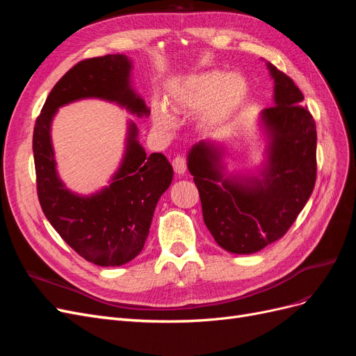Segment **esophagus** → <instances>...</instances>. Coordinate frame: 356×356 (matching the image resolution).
<instances>
[{
    "label": "esophagus",
    "instance_id": "34e87169",
    "mask_svg": "<svg viewBox=\"0 0 356 356\" xmlns=\"http://www.w3.org/2000/svg\"><path fill=\"white\" fill-rule=\"evenodd\" d=\"M172 166H174V170L178 175H184L187 172V160L182 156H177L172 160Z\"/></svg>",
    "mask_w": 356,
    "mask_h": 356
}]
</instances>
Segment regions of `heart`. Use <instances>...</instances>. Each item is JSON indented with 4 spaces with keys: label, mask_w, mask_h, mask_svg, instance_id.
Instances as JSON below:
<instances>
[{
    "label": "heart",
    "mask_w": 356,
    "mask_h": 356,
    "mask_svg": "<svg viewBox=\"0 0 356 356\" xmlns=\"http://www.w3.org/2000/svg\"><path fill=\"white\" fill-rule=\"evenodd\" d=\"M246 98L248 83L242 75L209 71L191 75L181 84L175 95V110L193 113L207 106L203 122L215 126L230 118L245 104ZM154 120L161 129L174 126V118L161 106L156 110Z\"/></svg>",
    "instance_id": "1"
}]
</instances>
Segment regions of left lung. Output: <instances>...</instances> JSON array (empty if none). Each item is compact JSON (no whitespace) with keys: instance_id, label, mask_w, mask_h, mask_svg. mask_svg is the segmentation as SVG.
Instances as JSON below:
<instances>
[{"instance_id":"left-lung-1","label":"left lung","mask_w":356,"mask_h":356,"mask_svg":"<svg viewBox=\"0 0 356 356\" xmlns=\"http://www.w3.org/2000/svg\"><path fill=\"white\" fill-rule=\"evenodd\" d=\"M275 80V106L261 113L267 135L260 175H224V149L202 141L187 166L197 186L203 221L225 251L252 254L288 232L316 181V124L303 93L286 74L267 63Z\"/></svg>"}]
</instances>
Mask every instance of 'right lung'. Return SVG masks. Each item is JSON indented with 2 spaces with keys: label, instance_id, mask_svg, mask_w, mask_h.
I'll return each instance as SVG.
<instances>
[{
  "label": "right lung",
  "instance_id": "add662e5",
  "mask_svg": "<svg viewBox=\"0 0 356 356\" xmlns=\"http://www.w3.org/2000/svg\"><path fill=\"white\" fill-rule=\"evenodd\" d=\"M132 62L124 55L84 59L55 84L37 117L32 136L37 193L41 209L60 238L84 260L102 267L126 264L143 251L160 196L174 170L161 153L147 156L138 129L129 123L126 152L111 184L79 196L60 181L50 126L59 106L98 98L115 102L138 117L149 110L131 88Z\"/></svg>",
  "mask_w": 356,
  "mask_h": 356
}]
</instances>
